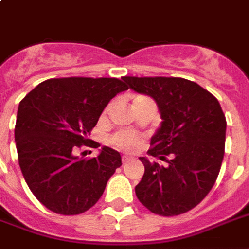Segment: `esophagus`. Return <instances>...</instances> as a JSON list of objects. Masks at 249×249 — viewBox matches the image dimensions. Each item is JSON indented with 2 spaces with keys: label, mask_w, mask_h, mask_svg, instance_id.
Here are the masks:
<instances>
[{
  "label": "esophagus",
  "mask_w": 249,
  "mask_h": 249,
  "mask_svg": "<svg viewBox=\"0 0 249 249\" xmlns=\"http://www.w3.org/2000/svg\"><path fill=\"white\" fill-rule=\"evenodd\" d=\"M123 164H125V163H128V161H130V160H133V158L132 156H128V155H124L123 156Z\"/></svg>",
  "instance_id": "34e87169"
}]
</instances>
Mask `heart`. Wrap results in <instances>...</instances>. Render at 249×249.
Segmentation results:
<instances>
[{"label": "heart", "mask_w": 249, "mask_h": 249, "mask_svg": "<svg viewBox=\"0 0 249 249\" xmlns=\"http://www.w3.org/2000/svg\"><path fill=\"white\" fill-rule=\"evenodd\" d=\"M140 99H146V97L138 95L134 101H140ZM112 142L121 150H128V151L136 150L140 146V138L132 132L117 133L116 136H113Z\"/></svg>", "instance_id": "obj_1"}]
</instances>
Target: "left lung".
<instances>
[{
	"mask_svg": "<svg viewBox=\"0 0 249 249\" xmlns=\"http://www.w3.org/2000/svg\"><path fill=\"white\" fill-rule=\"evenodd\" d=\"M128 88L154 98L161 124L148 155L140 158L144 174L136 186L138 200L160 216L189 212L204 199L220 173L225 154L226 119L220 103L194 81L181 77H123Z\"/></svg>",
	"mask_w": 249,
	"mask_h": 249,
	"instance_id": "obj_1",
	"label": "left lung"
}]
</instances>
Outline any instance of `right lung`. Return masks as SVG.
I'll list each match as a JSON object with an SVG mask.
<instances>
[{
	"mask_svg": "<svg viewBox=\"0 0 249 249\" xmlns=\"http://www.w3.org/2000/svg\"><path fill=\"white\" fill-rule=\"evenodd\" d=\"M125 90L128 86L112 77L50 79L19 103L15 124L19 165L33 195L52 212L66 216L86 212L121 165L120 154L107 146L91 159L79 158L75 151L81 146H99L89 140L90 132L108 102Z\"/></svg>",
	"mask_w": 249,
	"mask_h": 249,
	"instance_id": "obj_1",
	"label": "right lung"
}]
</instances>
